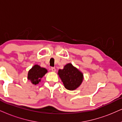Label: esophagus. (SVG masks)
I'll return each instance as SVG.
<instances>
[{
	"label": "esophagus",
	"instance_id": "1",
	"mask_svg": "<svg viewBox=\"0 0 122 122\" xmlns=\"http://www.w3.org/2000/svg\"><path fill=\"white\" fill-rule=\"evenodd\" d=\"M51 70L52 71L55 72V71H56V69H55V67H51Z\"/></svg>",
	"mask_w": 122,
	"mask_h": 122
}]
</instances>
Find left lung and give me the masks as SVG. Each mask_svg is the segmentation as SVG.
<instances>
[{
    "mask_svg": "<svg viewBox=\"0 0 122 122\" xmlns=\"http://www.w3.org/2000/svg\"><path fill=\"white\" fill-rule=\"evenodd\" d=\"M58 74L65 88L70 91L75 90L79 87L83 80L82 72L70 63L65 65L63 69H60Z\"/></svg>",
    "mask_w": 122,
    "mask_h": 122,
    "instance_id": "1",
    "label": "left lung"
}]
</instances>
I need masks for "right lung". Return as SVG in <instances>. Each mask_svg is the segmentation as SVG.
<instances>
[{
	"label": "right lung",
	"instance_id": "1",
	"mask_svg": "<svg viewBox=\"0 0 122 122\" xmlns=\"http://www.w3.org/2000/svg\"><path fill=\"white\" fill-rule=\"evenodd\" d=\"M47 72V70L44 67H41L39 65H35L29 71L27 79L30 80L33 84H38L41 81V78Z\"/></svg>",
	"mask_w": 122,
	"mask_h": 122
}]
</instances>
